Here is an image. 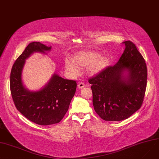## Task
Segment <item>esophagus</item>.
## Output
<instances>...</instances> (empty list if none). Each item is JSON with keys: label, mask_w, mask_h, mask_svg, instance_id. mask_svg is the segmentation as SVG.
Here are the masks:
<instances>
[{"label": "esophagus", "mask_w": 159, "mask_h": 159, "mask_svg": "<svg viewBox=\"0 0 159 159\" xmlns=\"http://www.w3.org/2000/svg\"><path fill=\"white\" fill-rule=\"evenodd\" d=\"M85 87V84L83 82H80L79 83V84L77 85V88L79 89H82L83 88Z\"/></svg>", "instance_id": "1"}]
</instances>
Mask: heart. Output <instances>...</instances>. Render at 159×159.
<instances>
[{
	"mask_svg": "<svg viewBox=\"0 0 159 159\" xmlns=\"http://www.w3.org/2000/svg\"><path fill=\"white\" fill-rule=\"evenodd\" d=\"M108 65V60L105 56H99L96 52L91 51H80L76 52L72 58V61L67 60L65 62V68L67 73L72 76H76L79 69L88 68V73L93 76L99 75L105 70Z\"/></svg>",
	"mask_w": 159,
	"mask_h": 159,
	"instance_id": "1",
	"label": "heart"
}]
</instances>
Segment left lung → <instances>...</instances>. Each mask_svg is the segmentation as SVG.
I'll list each match as a JSON object with an SVG mask.
<instances>
[{"label": "left lung", "mask_w": 159, "mask_h": 159, "mask_svg": "<svg viewBox=\"0 0 159 159\" xmlns=\"http://www.w3.org/2000/svg\"><path fill=\"white\" fill-rule=\"evenodd\" d=\"M122 44L125 48L117 64L89 80L94 110L107 121H120L131 117L141 108L145 94V61L132 42Z\"/></svg>", "instance_id": "1"}]
</instances>
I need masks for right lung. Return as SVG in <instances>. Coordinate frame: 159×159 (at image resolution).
<instances>
[{"instance_id":"add662e5","label":"right lung","mask_w":159,"mask_h":159,"mask_svg":"<svg viewBox=\"0 0 159 159\" xmlns=\"http://www.w3.org/2000/svg\"><path fill=\"white\" fill-rule=\"evenodd\" d=\"M51 46L39 42L28 44L14 62L10 76V89L17 110L28 120L42 125L60 122L68 110L75 95L77 82L54 74L48 82L38 91L27 89L22 80L25 60L32 54H46Z\"/></svg>"}]
</instances>
